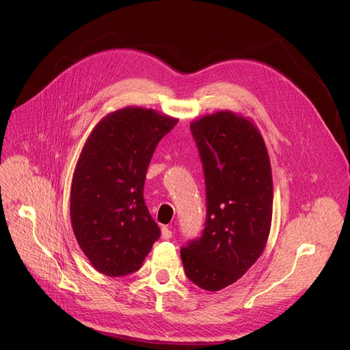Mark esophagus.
Listing matches in <instances>:
<instances>
[{
	"label": "esophagus",
	"instance_id": "obj_1",
	"mask_svg": "<svg viewBox=\"0 0 350 350\" xmlns=\"http://www.w3.org/2000/svg\"><path fill=\"white\" fill-rule=\"evenodd\" d=\"M172 230L167 228V227H163L162 228V239H170L172 238Z\"/></svg>",
	"mask_w": 350,
	"mask_h": 350
}]
</instances>
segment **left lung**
Masks as SVG:
<instances>
[{"instance_id": "left-lung-1", "label": "left lung", "mask_w": 350, "mask_h": 350, "mask_svg": "<svg viewBox=\"0 0 350 350\" xmlns=\"http://www.w3.org/2000/svg\"><path fill=\"white\" fill-rule=\"evenodd\" d=\"M189 129L205 174L206 220L180 254L195 285L220 291L263 254L273 216L271 166L262 134L243 116L220 111Z\"/></svg>"}]
</instances>
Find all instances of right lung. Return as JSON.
Here are the masks:
<instances>
[{"mask_svg":"<svg viewBox=\"0 0 350 350\" xmlns=\"http://www.w3.org/2000/svg\"><path fill=\"white\" fill-rule=\"evenodd\" d=\"M177 122L127 107L107 115L87 138L72 181L70 220L81 251L99 273L137 271L159 239L144 183L157 145Z\"/></svg>","mask_w":350,"mask_h":350,"instance_id":"add662e5","label":"right lung"}]
</instances>
